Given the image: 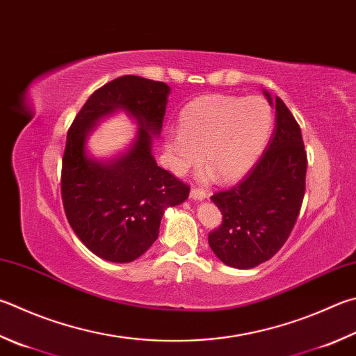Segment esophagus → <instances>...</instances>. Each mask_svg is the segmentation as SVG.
<instances>
[{"label": "esophagus", "mask_w": 356, "mask_h": 356, "mask_svg": "<svg viewBox=\"0 0 356 356\" xmlns=\"http://www.w3.org/2000/svg\"><path fill=\"white\" fill-rule=\"evenodd\" d=\"M190 197H191L193 200H202V199L207 197V193H205L204 190H200V188H191Z\"/></svg>", "instance_id": "34e87169"}]
</instances>
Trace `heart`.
<instances>
[{
    "label": "heart",
    "mask_w": 356,
    "mask_h": 356,
    "mask_svg": "<svg viewBox=\"0 0 356 356\" xmlns=\"http://www.w3.org/2000/svg\"><path fill=\"white\" fill-rule=\"evenodd\" d=\"M273 126V107L261 96H199L180 111L179 132L165 135L168 165L185 174L202 152V176L232 182L260 159Z\"/></svg>",
    "instance_id": "1"
}]
</instances>
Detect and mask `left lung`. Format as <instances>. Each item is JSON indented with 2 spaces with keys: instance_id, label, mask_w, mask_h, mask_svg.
<instances>
[{
  "instance_id": "obj_1",
  "label": "left lung",
  "mask_w": 356,
  "mask_h": 356,
  "mask_svg": "<svg viewBox=\"0 0 356 356\" xmlns=\"http://www.w3.org/2000/svg\"><path fill=\"white\" fill-rule=\"evenodd\" d=\"M275 129L266 151L248 176L211 200L222 213V222L209 234L215 255L227 266L255 268L273 258L293 230L305 195L307 151L300 127L279 96Z\"/></svg>"
}]
</instances>
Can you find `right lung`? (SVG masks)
I'll use <instances>...</instances> for the list:
<instances>
[{
    "label": "right lung",
    "instance_id": "add662e5",
    "mask_svg": "<svg viewBox=\"0 0 356 356\" xmlns=\"http://www.w3.org/2000/svg\"><path fill=\"white\" fill-rule=\"evenodd\" d=\"M170 87L140 76H121L93 92L68 129L62 159V202L71 229L95 255L129 263L157 240L166 207L182 204L190 186L157 165L152 135L163 124ZM116 110L138 121L139 134L112 162L86 156L88 134Z\"/></svg>",
    "mask_w": 356,
    "mask_h": 356
}]
</instances>
